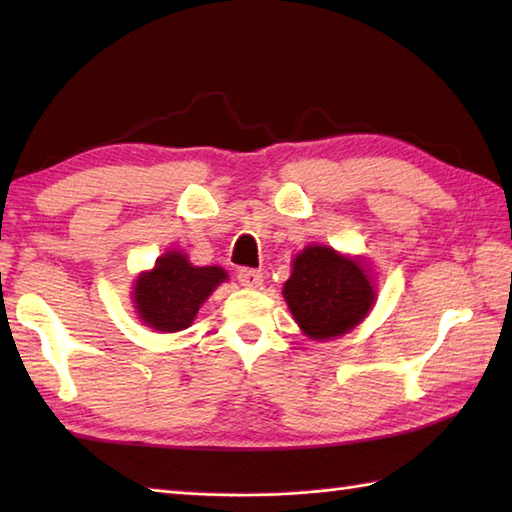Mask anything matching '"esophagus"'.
<instances>
[{"mask_svg": "<svg viewBox=\"0 0 512 512\" xmlns=\"http://www.w3.org/2000/svg\"><path fill=\"white\" fill-rule=\"evenodd\" d=\"M237 280L241 282V287L257 289V287H262L264 277L259 271H253V268H241V271L237 273Z\"/></svg>", "mask_w": 512, "mask_h": 512, "instance_id": "obj_1", "label": "esophagus"}]
</instances>
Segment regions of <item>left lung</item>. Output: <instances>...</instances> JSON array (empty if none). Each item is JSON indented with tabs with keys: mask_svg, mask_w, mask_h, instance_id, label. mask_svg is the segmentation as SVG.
<instances>
[{
	"mask_svg": "<svg viewBox=\"0 0 512 512\" xmlns=\"http://www.w3.org/2000/svg\"><path fill=\"white\" fill-rule=\"evenodd\" d=\"M282 296L302 334L332 341L361 325L375 307V271L366 257L311 244L293 257Z\"/></svg>",
	"mask_w": 512,
	"mask_h": 512,
	"instance_id": "1",
	"label": "left lung"
}]
</instances>
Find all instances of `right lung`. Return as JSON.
I'll return each mask as SVG.
<instances>
[{
	"mask_svg": "<svg viewBox=\"0 0 512 512\" xmlns=\"http://www.w3.org/2000/svg\"><path fill=\"white\" fill-rule=\"evenodd\" d=\"M225 280V268L194 266L185 250H167L153 268L137 273L131 291L135 314L155 332H180Z\"/></svg>",
	"mask_w": 512,
	"mask_h": 512,
	"instance_id": "1",
	"label": "right lung"
}]
</instances>
